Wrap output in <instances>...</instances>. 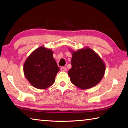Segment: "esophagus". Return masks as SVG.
I'll return each mask as SVG.
<instances>
[{
	"label": "esophagus",
	"instance_id": "obj_1",
	"mask_svg": "<svg viewBox=\"0 0 128 128\" xmlns=\"http://www.w3.org/2000/svg\"><path fill=\"white\" fill-rule=\"evenodd\" d=\"M60 70L63 71V72H67L68 69H67L66 67H62V68H60Z\"/></svg>",
	"mask_w": 128,
	"mask_h": 128
}]
</instances>
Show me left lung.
Here are the masks:
<instances>
[{"instance_id":"obj_1","label":"left lung","mask_w":128,"mask_h":128,"mask_svg":"<svg viewBox=\"0 0 128 128\" xmlns=\"http://www.w3.org/2000/svg\"><path fill=\"white\" fill-rule=\"evenodd\" d=\"M72 52V68L68 72L72 83L82 90L98 84L106 71L105 64L98 54L87 47Z\"/></svg>"}]
</instances>
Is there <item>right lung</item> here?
<instances>
[{"mask_svg": "<svg viewBox=\"0 0 128 128\" xmlns=\"http://www.w3.org/2000/svg\"><path fill=\"white\" fill-rule=\"evenodd\" d=\"M53 54L51 49L40 46L29 56L24 63L25 76L36 88H47L55 82L60 68Z\"/></svg>", "mask_w": 128, "mask_h": 128, "instance_id": "right-lung-1", "label": "right lung"}]
</instances>
